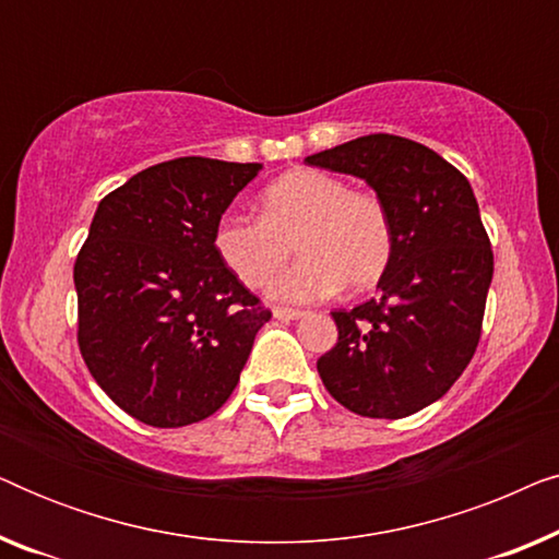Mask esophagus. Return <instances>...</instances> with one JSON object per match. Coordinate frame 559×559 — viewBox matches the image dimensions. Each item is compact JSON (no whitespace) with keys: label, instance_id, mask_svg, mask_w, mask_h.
<instances>
[{"label":"esophagus","instance_id":"34e87169","mask_svg":"<svg viewBox=\"0 0 559 559\" xmlns=\"http://www.w3.org/2000/svg\"><path fill=\"white\" fill-rule=\"evenodd\" d=\"M305 310H295V308H274V318L277 320H297L302 318Z\"/></svg>","mask_w":559,"mask_h":559}]
</instances>
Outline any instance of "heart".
Listing matches in <instances>:
<instances>
[{"label":"heart","instance_id":"obj_1","mask_svg":"<svg viewBox=\"0 0 559 559\" xmlns=\"http://www.w3.org/2000/svg\"><path fill=\"white\" fill-rule=\"evenodd\" d=\"M293 247L302 259L274 285L282 300H323L343 285L364 293L392 264V213L373 190L350 188L316 167H297L262 190L259 218L224 213L213 228L218 259L249 289L270 285Z\"/></svg>","mask_w":559,"mask_h":559}]
</instances>
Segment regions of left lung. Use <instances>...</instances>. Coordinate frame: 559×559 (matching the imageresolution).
<instances>
[{
	"label": "left lung",
	"mask_w": 559,
	"mask_h": 559,
	"mask_svg": "<svg viewBox=\"0 0 559 559\" xmlns=\"http://www.w3.org/2000/svg\"><path fill=\"white\" fill-rule=\"evenodd\" d=\"M305 163L364 178L394 224L379 297L331 312L338 341L318 358L320 379L361 417L415 415L455 384L480 341L493 251L471 182L396 134L358 136Z\"/></svg>",
	"instance_id": "1"
}]
</instances>
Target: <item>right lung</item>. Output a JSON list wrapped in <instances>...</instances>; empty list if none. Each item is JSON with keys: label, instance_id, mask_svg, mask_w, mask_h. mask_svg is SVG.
Here are the masks:
<instances>
[{"label": "right lung", "instance_id": "obj_1", "mask_svg": "<svg viewBox=\"0 0 559 559\" xmlns=\"http://www.w3.org/2000/svg\"><path fill=\"white\" fill-rule=\"evenodd\" d=\"M259 163L178 157L98 203L75 257L79 348L91 377L152 427L211 417L239 384L272 310L213 249V228Z\"/></svg>", "mask_w": 559, "mask_h": 559}]
</instances>
